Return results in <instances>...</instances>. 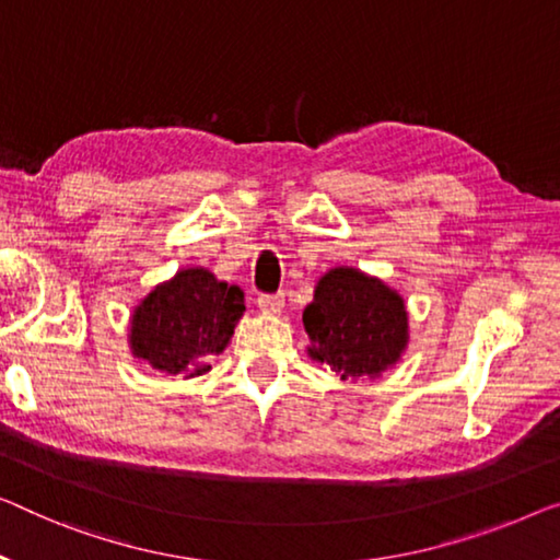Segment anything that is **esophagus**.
<instances>
[{
	"mask_svg": "<svg viewBox=\"0 0 560 560\" xmlns=\"http://www.w3.org/2000/svg\"><path fill=\"white\" fill-rule=\"evenodd\" d=\"M258 308L266 314H279L283 308V294H261L258 296Z\"/></svg>",
	"mask_w": 560,
	"mask_h": 560,
	"instance_id": "obj_1",
	"label": "esophagus"
}]
</instances>
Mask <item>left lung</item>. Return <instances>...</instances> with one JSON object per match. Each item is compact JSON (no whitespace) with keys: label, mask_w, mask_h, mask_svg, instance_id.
<instances>
[{"label":"left lung","mask_w":560,"mask_h":560,"mask_svg":"<svg viewBox=\"0 0 560 560\" xmlns=\"http://www.w3.org/2000/svg\"><path fill=\"white\" fill-rule=\"evenodd\" d=\"M308 357L345 377H380L407 347L405 299L385 281L337 266L316 281L304 308Z\"/></svg>","instance_id":"1"}]
</instances>
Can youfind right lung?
<instances>
[{"label": "right lung", "mask_w": 560, "mask_h": 560, "mask_svg": "<svg viewBox=\"0 0 560 560\" xmlns=\"http://www.w3.org/2000/svg\"><path fill=\"white\" fill-rule=\"evenodd\" d=\"M244 291L219 281L208 269H180L158 283L130 319L132 357L168 374L198 377L211 370L208 354L229 347L244 316Z\"/></svg>", "instance_id": "1"}]
</instances>
